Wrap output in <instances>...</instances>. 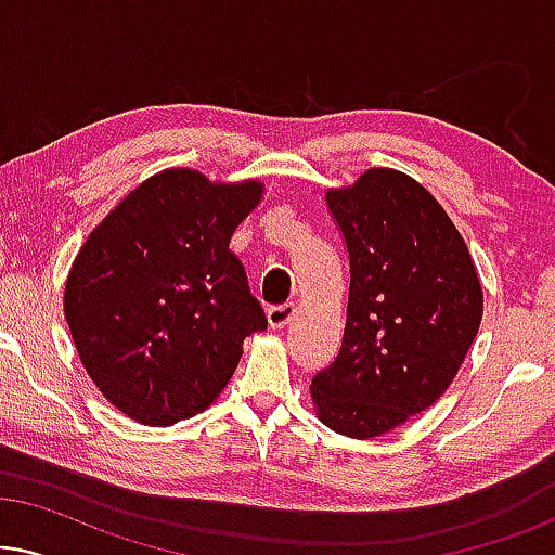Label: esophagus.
<instances>
[{
	"label": "esophagus",
	"instance_id": "esophagus-1",
	"mask_svg": "<svg viewBox=\"0 0 555 555\" xmlns=\"http://www.w3.org/2000/svg\"><path fill=\"white\" fill-rule=\"evenodd\" d=\"M295 318V306L293 302H285V306H272L268 308V323L270 328H285Z\"/></svg>",
	"mask_w": 555,
	"mask_h": 555
}]
</instances>
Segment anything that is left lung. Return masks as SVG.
I'll return each instance as SVG.
<instances>
[{"label":"left lung","mask_w":555,"mask_h":555,"mask_svg":"<svg viewBox=\"0 0 555 555\" xmlns=\"http://www.w3.org/2000/svg\"><path fill=\"white\" fill-rule=\"evenodd\" d=\"M325 202L351 285L344 344L310 393L325 427L369 439L447 391L480 331L482 285L442 204L406 173L369 169Z\"/></svg>","instance_id":"obj_1"}]
</instances>
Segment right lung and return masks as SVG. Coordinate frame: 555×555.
<instances>
[{
    "mask_svg": "<svg viewBox=\"0 0 555 555\" xmlns=\"http://www.w3.org/2000/svg\"><path fill=\"white\" fill-rule=\"evenodd\" d=\"M262 184L166 169L88 234L65 283V321L88 376L149 427L199 414L230 382L249 333L268 328L230 249Z\"/></svg>",
    "mask_w": 555,
    "mask_h": 555,
    "instance_id": "add662e5",
    "label": "right lung"
}]
</instances>
